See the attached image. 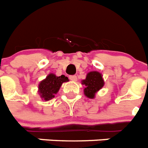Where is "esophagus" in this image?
Masks as SVG:
<instances>
[{
    "label": "esophagus",
    "instance_id": "obj_1",
    "mask_svg": "<svg viewBox=\"0 0 148 148\" xmlns=\"http://www.w3.org/2000/svg\"><path fill=\"white\" fill-rule=\"evenodd\" d=\"M69 79L71 81H73V82H75L77 80V77H76V75H69Z\"/></svg>",
    "mask_w": 148,
    "mask_h": 148
}]
</instances>
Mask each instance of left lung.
<instances>
[{"label": "left lung", "mask_w": 148, "mask_h": 148, "mask_svg": "<svg viewBox=\"0 0 148 148\" xmlns=\"http://www.w3.org/2000/svg\"><path fill=\"white\" fill-rule=\"evenodd\" d=\"M82 85H85L86 88L84 93L89 99H93L95 93L100 90L104 86V81L102 79L101 73L96 71L90 72L86 75V79L82 81Z\"/></svg>", "instance_id": "8db88e82"}]
</instances>
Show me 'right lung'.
Instances as JSON below:
<instances>
[{"mask_svg": "<svg viewBox=\"0 0 148 148\" xmlns=\"http://www.w3.org/2000/svg\"><path fill=\"white\" fill-rule=\"evenodd\" d=\"M68 81V77L64 75L56 76L50 73L44 80L40 82L39 85V92L40 94L41 98L45 101H49L52 99L55 96L54 95L58 92L62 84Z\"/></svg>", "mask_w": 148, "mask_h": 148, "instance_id": "obj_1", "label": "right lung"}]
</instances>
